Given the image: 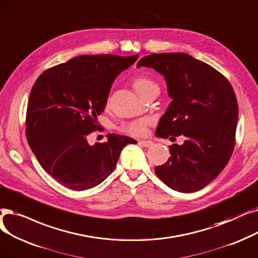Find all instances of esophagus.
Masks as SVG:
<instances>
[{
  "mask_svg": "<svg viewBox=\"0 0 258 258\" xmlns=\"http://www.w3.org/2000/svg\"><path fill=\"white\" fill-rule=\"evenodd\" d=\"M139 145L143 146V147H150L153 145V143L151 141H145V140H142V141H139Z\"/></svg>",
  "mask_w": 258,
  "mask_h": 258,
  "instance_id": "1",
  "label": "esophagus"
}]
</instances>
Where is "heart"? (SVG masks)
I'll list each match as a JSON object with an SVG mask.
<instances>
[{"mask_svg":"<svg viewBox=\"0 0 258 258\" xmlns=\"http://www.w3.org/2000/svg\"><path fill=\"white\" fill-rule=\"evenodd\" d=\"M133 88L136 89L138 94L141 96L146 95L147 93L152 91H158L159 87L158 85L148 77H139L133 82ZM150 124V118L148 117H141L133 119L130 121L122 122L119 126V130L124 133L130 134L133 137H140L144 136L147 132V127Z\"/></svg>","mask_w":258,"mask_h":258,"instance_id":"1","label":"heart"}]
</instances>
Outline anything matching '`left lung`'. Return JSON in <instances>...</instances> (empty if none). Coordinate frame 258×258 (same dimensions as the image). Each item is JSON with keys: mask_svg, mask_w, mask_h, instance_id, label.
Segmentation results:
<instances>
[{"mask_svg": "<svg viewBox=\"0 0 258 258\" xmlns=\"http://www.w3.org/2000/svg\"><path fill=\"white\" fill-rule=\"evenodd\" d=\"M164 76L172 102L159 119L155 134L186 138L169 146L171 156L154 168L171 189L191 193L218 176L234 150L238 104L230 82L202 60L182 52L144 56L138 67ZM171 139H175V138Z\"/></svg>", "mask_w": 258, "mask_h": 258, "instance_id": "obj_1", "label": "left lung"}]
</instances>
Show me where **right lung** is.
<instances>
[{"label":"right lung","instance_id":"add662e5","mask_svg":"<svg viewBox=\"0 0 258 258\" xmlns=\"http://www.w3.org/2000/svg\"><path fill=\"white\" fill-rule=\"evenodd\" d=\"M139 55H80L45 70L35 81L26 112V137L40 165L60 185L83 191L105 180L131 138L108 134L90 146L87 137L101 125L110 88Z\"/></svg>","mask_w":258,"mask_h":258}]
</instances>
